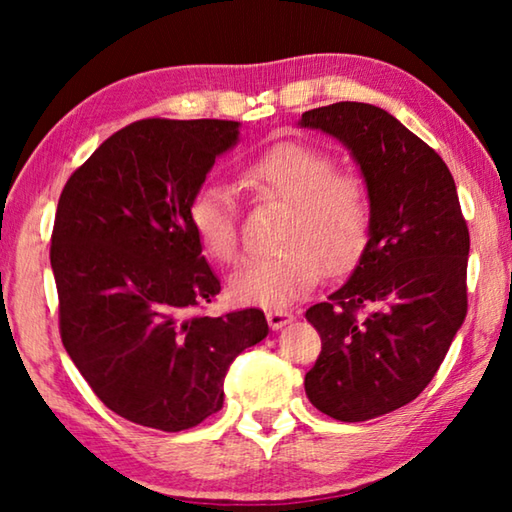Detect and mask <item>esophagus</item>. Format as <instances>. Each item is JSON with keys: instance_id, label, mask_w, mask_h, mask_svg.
Segmentation results:
<instances>
[{"instance_id": "34e87169", "label": "esophagus", "mask_w": 512, "mask_h": 512, "mask_svg": "<svg viewBox=\"0 0 512 512\" xmlns=\"http://www.w3.org/2000/svg\"><path fill=\"white\" fill-rule=\"evenodd\" d=\"M266 320H268V327H271V329H282L284 325L291 323L293 314H289V311H282V309H268Z\"/></svg>"}]
</instances>
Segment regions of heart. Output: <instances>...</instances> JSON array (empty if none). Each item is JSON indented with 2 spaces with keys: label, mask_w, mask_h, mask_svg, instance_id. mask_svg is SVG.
<instances>
[{
  "label": "heart",
  "mask_w": 512,
  "mask_h": 512,
  "mask_svg": "<svg viewBox=\"0 0 512 512\" xmlns=\"http://www.w3.org/2000/svg\"><path fill=\"white\" fill-rule=\"evenodd\" d=\"M241 183L257 201L287 205L275 255L253 257L230 277L232 298L244 305L287 307L320 277L343 275L366 253L372 198L366 180L336 169L334 155L309 142L268 146L241 169ZM187 221L207 257L232 264L239 257L235 198L223 183H203L189 198Z\"/></svg>",
  "instance_id": "1"
}]
</instances>
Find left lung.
Instances as JSON below:
<instances>
[{"label": "left lung", "mask_w": 512, "mask_h": 512, "mask_svg": "<svg viewBox=\"0 0 512 512\" xmlns=\"http://www.w3.org/2000/svg\"><path fill=\"white\" fill-rule=\"evenodd\" d=\"M300 126L348 146L372 198L359 266L305 314L323 343L305 391L329 418L372 420L427 388L461 329L470 230L443 158L386 110L339 101Z\"/></svg>", "instance_id": "obj_1"}]
</instances>
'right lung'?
Returning a JSON list of instances; mask_svg holds the SVG:
<instances>
[{
    "instance_id": "1",
    "label": "right lung",
    "mask_w": 512,
    "mask_h": 512,
    "mask_svg": "<svg viewBox=\"0 0 512 512\" xmlns=\"http://www.w3.org/2000/svg\"><path fill=\"white\" fill-rule=\"evenodd\" d=\"M237 135L239 121L140 119L60 194L49 250L60 339L94 395L142 427L183 431L219 411L232 361L268 334L255 307L192 314L221 282L187 205Z\"/></svg>"
}]
</instances>
